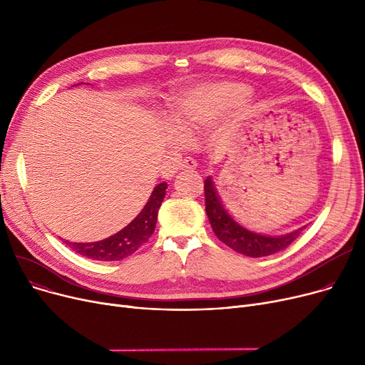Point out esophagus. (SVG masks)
I'll return each mask as SVG.
<instances>
[{"instance_id":"esophagus-1","label":"esophagus","mask_w":365,"mask_h":365,"mask_svg":"<svg viewBox=\"0 0 365 365\" xmlns=\"http://www.w3.org/2000/svg\"><path fill=\"white\" fill-rule=\"evenodd\" d=\"M180 168H182V170H195V168H197V161H195L194 158L186 157V158L182 161V164H180Z\"/></svg>"}]
</instances>
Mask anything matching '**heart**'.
Returning a JSON list of instances; mask_svg holds the SVG:
<instances>
[{
  "instance_id": "heart-1",
  "label": "heart",
  "mask_w": 365,
  "mask_h": 365,
  "mask_svg": "<svg viewBox=\"0 0 365 365\" xmlns=\"http://www.w3.org/2000/svg\"><path fill=\"white\" fill-rule=\"evenodd\" d=\"M247 96L240 84L220 83L190 88L171 105L170 120L179 136L190 138L202 127L212 125L220 113ZM180 142V139H178Z\"/></svg>"
}]
</instances>
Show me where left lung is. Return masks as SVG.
Masks as SVG:
<instances>
[{"label": "left lung", "mask_w": 365, "mask_h": 365, "mask_svg": "<svg viewBox=\"0 0 365 365\" xmlns=\"http://www.w3.org/2000/svg\"><path fill=\"white\" fill-rule=\"evenodd\" d=\"M204 194L205 213L216 237L240 255L248 257L271 256L284 250V248L289 247L300 235L302 229H297V231L287 235L269 237L244 227L231 216L229 210L222 202L219 194L216 192L212 178H207L204 182Z\"/></svg>", "instance_id": "obj_1"}]
</instances>
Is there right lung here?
<instances>
[{
    "label": "right lung",
    "instance_id": "1",
    "mask_svg": "<svg viewBox=\"0 0 365 365\" xmlns=\"http://www.w3.org/2000/svg\"><path fill=\"white\" fill-rule=\"evenodd\" d=\"M165 182L153 187L146 205L142 208V212L138 215V217L130 222L124 229H121V231L115 235L96 242L65 241V244L72 252L99 262L123 260L134 255V252H138L150 238L153 231H155L158 210L165 197Z\"/></svg>",
    "mask_w": 365,
    "mask_h": 365
}]
</instances>
